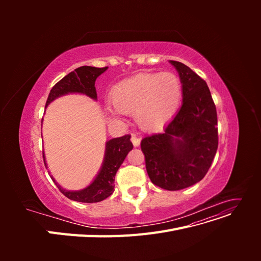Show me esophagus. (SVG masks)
<instances>
[{"instance_id": "obj_1", "label": "esophagus", "mask_w": 261, "mask_h": 261, "mask_svg": "<svg viewBox=\"0 0 261 261\" xmlns=\"http://www.w3.org/2000/svg\"><path fill=\"white\" fill-rule=\"evenodd\" d=\"M130 140H132L134 147H138L140 145V138H138L136 135H133Z\"/></svg>"}]
</instances>
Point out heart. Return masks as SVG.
I'll return each instance as SVG.
<instances>
[{
  "instance_id": "1",
  "label": "heart",
  "mask_w": 261,
  "mask_h": 261,
  "mask_svg": "<svg viewBox=\"0 0 261 261\" xmlns=\"http://www.w3.org/2000/svg\"><path fill=\"white\" fill-rule=\"evenodd\" d=\"M181 97L178 77L170 72L140 73L117 84L111 92L114 109L107 108L110 117L133 114L141 128L156 129L176 112Z\"/></svg>"
}]
</instances>
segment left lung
I'll list each match as a JSON object with an SVG mask.
<instances>
[{
  "instance_id": "1",
  "label": "left lung",
  "mask_w": 261,
  "mask_h": 261,
  "mask_svg": "<svg viewBox=\"0 0 261 261\" xmlns=\"http://www.w3.org/2000/svg\"><path fill=\"white\" fill-rule=\"evenodd\" d=\"M170 63L179 76L183 103L161 133L146 136L140 146L152 183L179 191L207 174L218 149V117L206 82L183 63Z\"/></svg>"
}]
</instances>
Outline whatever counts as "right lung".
<instances>
[{
    "label": "right lung",
    "mask_w": 261,
    "mask_h": 261,
    "mask_svg": "<svg viewBox=\"0 0 261 261\" xmlns=\"http://www.w3.org/2000/svg\"><path fill=\"white\" fill-rule=\"evenodd\" d=\"M108 67L99 68L93 66H82L76 68L74 72H70L68 75L63 77L58 84H55L49 93L45 108L55 99L69 93L85 94V96L97 101V91L96 87H94V83H96L97 78L102 73H105ZM132 149L133 144L129 135L108 140L106 143L103 162H102L98 174L88 186L80 189V191H67V189L63 188L52 175L50 176L55 185L60 189V192L70 200L88 203L102 201L108 198L110 195L113 194L116 172L120 169L126 155L128 154ZM43 161L45 168L48 169L44 152Z\"/></svg>",
    "instance_id": "add662e5"
}]
</instances>
